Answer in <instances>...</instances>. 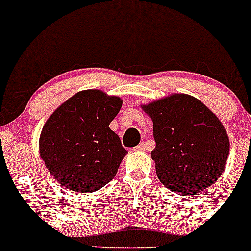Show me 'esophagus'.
Listing matches in <instances>:
<instances>
[{
  "instance_id": "1",
  "label": "esophagus",
  "mask_w": 251,
  "mask_h": 251,
  "mask_svg": "<svg viewBox=\"0 0 251 251\" xmlns=\"http://www.w3.org/2000/svg\"><path fill=\"white\" fill-rule=\"evenodd\" d=\"M133 149H134V151H145V149H146V145H145V143H143V142H141L139 146H136V147H134Z\"/></svg>"
}]
</instances>
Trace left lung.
Returning <instances> with one entry per match:
<instances>
[{
    "mask_svg": "<svg viewBox=\"0 0 251 251\" xmlns=\"http://www.w3.org/2000/svg\"><path fill=\"white\" fill-rule=\"evenodd\" d=\"M153 120L157 178L172 192L205 190L221 176L229 156L223 125L201 100L176 94L142 106Z\"/></svg>",
    "mask_w": 251,
    "mask_h": 251,
    "instance_id": "8db88e82",
    "label": "left lung"
}]
</instances>
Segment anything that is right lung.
<instances>
[{"label":"right lung","mask_w":251,"mask_h":251,"mask_svg":"<svg viewBox=\"0 0 251 251\" xmlns=\"http://www.w3.org/2000/svg\"><path fill=\"white\" fill-rule=\"evenodd\" d=\"M121 106V98L85 90L50 115L39 147L45 166L61 186L95 192L115 178L126 151L109 125Z\"/></svg>","instance_id":"add662e5"}]
</instances>
